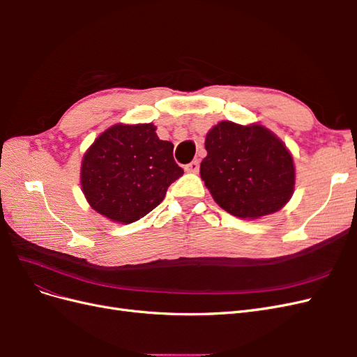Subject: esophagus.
<instances>
[{
    "instance_id": "1",
    "label": "esophagus",
    "mask_w": 357,
    "mask_h": 357,
    "mask_svg": "<svg viewBox=\"0 0 357 357\" xmlns=\"http://www.w3.org/2000/svg\"><path fill=\"white\" fill-rule=\"evenodd\" d=\"M185 169L188 171V172H198L199 171V160L198 159H193L190 164H188L186 167H185Z\"/></svg>"
}]
</instances>
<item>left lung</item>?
<instances>
[{
  "label": "left lung",
  "instance_id": "left-lung-1",
  "mask_svg": "<svg viewBox=\"0 0 357 357\" xmlns=\"http://www.w3.org/2000/svg\"><path fill=\"white\" fill-rule=\"evenodd\" d=\"M201 178L223 210L241 219L278 211L295 186L294 159L261 125L220 122L205 138Z\"/></svg>",
  "mask_w": 357,
  "mask_h": 357
}]
</instances>
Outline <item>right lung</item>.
<instances>
[{
  "label": "right lung",
  "mask_w": 357,
  "mask_h": 357,
  "mask_svg": "<svg viewBox=\"0 0 357 357\" xmlns=\"http://www.w3.org/2000/svg\"><path fill=\"white\" fill-rule=\"evenodd\" d=\"M152 123L107 129L82 162V189L91 207L110 220L132 223L156 208L183 174L169 142Z\"/></svg>",
  "instance_id": "right-lung-1"
}]
</instances>
